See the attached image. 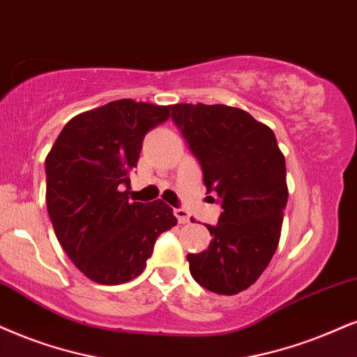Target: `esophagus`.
I'll use <instances>...</instances> for the list:
<instances>
[{"label":"esophagus","instance_id":"esophagus-1","mask_svg":"<svg viewBox=\"0 0 357 357\" xmlns=\"http://www.w3.org/2000/svg\"><path fill=\"white\" fill-rule=\"evenodd\" d=\"M174 215L177 217L178 223H190V215H188V212H185L183 208H175Z\"/></svg>","mask_w":357,"mask_h":357}]
</instances>
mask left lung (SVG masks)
Masks as SVG:
<instances>
[{
    "label": "left lung",
    "instance_id": "8db88e82",
    "mask_svg": "<svg viewBox=\"0 0 357 357\" xmlns=\"http://www.w3.org/2000/svg\"><path fill=\"white\" fill-rule=\"evenodd\" d=\"M172 119L204 172L206 192L222 200L212 241L188 253L193 280L217 294L250 288L278 246L288 202L284 155L270 127L223 104H175Z\"/></svg>",
    "mask_w": 357,
    "mask_h": 357
}]
</instances>
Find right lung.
<instances>
[{
    "label": "right lung",
    "instance_id": "right-lung-1",
    "mask_svg": "<svg viewBox=\"0 0 357 357\" xmlns=\"http://www.w3.org/2000/svg\"><path fill=\"white\" fill-rule=\"evenodd\" d=\"M170 105L114 100L73 117L46 157V205L61 246L99 284L144 271L160 233L177 225L165 202L129 200L145 134Z\"/></svg>",
    "mask_w": 357,
    "mask_h": 357
}]
</instances>
